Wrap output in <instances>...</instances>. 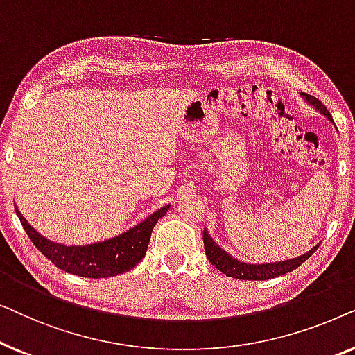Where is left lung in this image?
<instances>
[{
    "instance_id": "obj_1",
    "label": "left lung",
    "mask_w": 355,
    "mask_h": 355,
    "mask_svg": "<svg viewBox=\"0 0 355 355\" xmlns=\"http://www.w3.org/2000/svg\"><path fill=\"white\" fill-rule=\"evenodd\" d=\"M300 96L305 100V103L313 106L320 114H323L324 118H328V121H331L334 124L331 114H329V111L322 105V101L313 98V96H310L307 94H300ZM203 245H205L207 259L210 260L211 265H215L221 273L230 276V278L245 279V281H265V279L278 278L281 275L289 273V271L297 268L299 265H302L304 261L318 249V244H317L309 252H305V254L299 257H294V259L270 261V263H247V261L234 259V257L227 254L223 247L218 245L216 242L213 241V237L210 236V232H208L207 227L203 230Z\"/></svg>"
}]
</instances>
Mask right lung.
Listing matches in <instances>:
<instances>
[{"mask_svg":"<svg viewBox=\"0 0 355 355\" xmlns=\"http://www.w3.org/2000/svg\"><path fill=\"white\" fill-rule=\"evenodd\" d=\"M14 207L33 245L58 268L84 278H110L132 270L144 259L155 225L159 218L166 215L171 205L168 203L162 207L139 225L129 227L118 236L85 245H67L48 239L22 216L17 205Z\"/></svg>","mask_w":355,"mask_h":355,"instance_id":"1","label":"right lung"}]
</instances>
